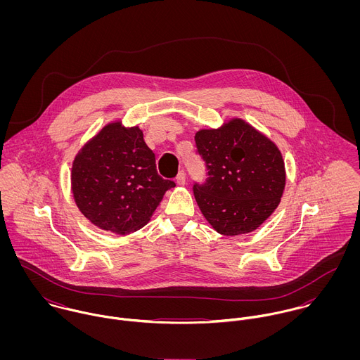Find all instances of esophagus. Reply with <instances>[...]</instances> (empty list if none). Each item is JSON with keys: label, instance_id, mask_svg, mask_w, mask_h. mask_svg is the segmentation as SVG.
Masks as SVG:
<instances>
[{"label": "esophagus", "instance_id": "34e87169", "mask_svg": "<svg viewBox=\"0 0 360 360\" xmlns=\"http://www.w3.org/2000/svg\"><path fill=\"white\" fill-rule=\"evenodd\" d=\"M176 183L179 184V186H184L186 184V173L181 170V172H179V174H177V177H176Z\"/></svg>", "mask_w": 360, "mask_h": 360}]
</instances>
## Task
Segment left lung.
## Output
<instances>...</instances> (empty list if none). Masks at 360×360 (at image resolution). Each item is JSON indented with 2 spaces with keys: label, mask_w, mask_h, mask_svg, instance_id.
<instances>
[{
  "label": "left lung",
  "mask_w": 360,
  "mask_h": 360,
  "mask_svg": "<svg viewBox=\"0 0 360 360\" xmlns=\"http://www.w3.org/2000/svg\"><path fill=\"white\" fill-rule=\"evenodd\" d=\"M205 163V183L194 197L210 226L223 236L257 230L280 204L285 187L281 153L273 141L241 119L195 134Z\"/></svg>",
  "instance_id": "obj_1"
}]
</instances>
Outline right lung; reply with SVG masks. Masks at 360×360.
Returning a JSON list of instances; mask_svg holds the SVG:
<instances>
[{
  "mask_svg": "<svg viewBox=\"0 0 360 360\" xmlns=\"http://www.w3.org/2000/svg\"><path fill=\"white\" fill-rule=\"evenodd\" d=\"M173 187L174 181L158 174L155 154L137 126L106 124L73 160L76 205L93 224L116 234L146 226Z\"/></svg>",
  "mask_w": 360,
  "mask_h": 360,
  "instance_id": "right-lung-1",
  "label": "right lung"
}]
</instances>
